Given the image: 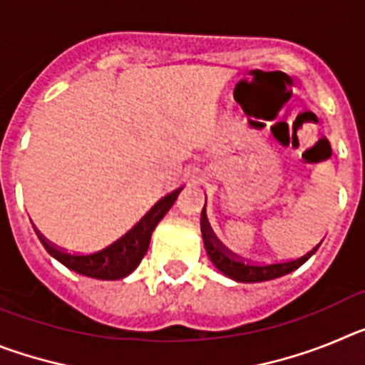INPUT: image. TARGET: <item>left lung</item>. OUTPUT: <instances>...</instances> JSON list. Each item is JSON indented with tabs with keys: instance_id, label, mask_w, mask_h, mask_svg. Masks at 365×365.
<instances>
[{
	"instance_id": "left-lung-1",
	"label": "left lung",
	"mask_w": 365,
	"mask_h": 365,
	"mask_svg": "<svg viewBox=\"0 0 365 365\" xmlns=\"http://www.w3.org/2000/svg\"><path fill=\"white\" fill-rule=\"evenodd\" d=\"M205 214V210H202ZM201 234L202 241H205L206 254L210 257V261L215 265V269L221 270L225 276L235 279V282H243V283H256V282H269V279L279 278V276H285V274L292 272L294 269H298L303 261L309 259V257L314 254L316 248H312L311 252H307L305 256H302L299 259L292 261H283V263H267V265H257V263H245V261L235 259L234 256L225 250L219 240L215 237V234L212 232L210 225L205 219L201 221Z\"/></svg>"
}]
</instances>
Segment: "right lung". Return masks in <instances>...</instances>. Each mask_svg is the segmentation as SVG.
<instances>
[{
  "label": "right lung",
  "instance_id": "right-lung-1",
  "mask_svg": "<svg viewBox=\"0 0 365 365\" xmlns=\"http://www.w3.org/2000/svg\"><path fill=\"white\" fill-rule=\"evenodd\" d=\"M180 190H175L170 195L160 199L157 205L144 215L140 221L131 228L128 234H124L120 240H117L109 247L102 248L98 252L93 254H71L63 248L56 247V245L49 243L43 235L38 234L41 245L45 250L58 259L67 269L74 270V272L82 274V276H89V278L96 279H120L125 278L128 274L133 272L138 267V263L143 261L144 254L148 252L150 247L151 234H153L155 227L159 225L160 219L168 214V210L172 208L175 202L177 195Z\"/></svg>",
  "mask_w": 365,
  "mask_h": 365
}]
</instances>
